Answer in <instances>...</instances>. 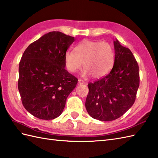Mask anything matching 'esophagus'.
I'll return each mask as SVG.
<instances>
[{
    "instance_id": "1",
    "label": "esophagus",
    "mask_w": 158,
    "mask_h": 158,
    "mask_svg": "<svg viewBox=\"0 0 158 158\" xmlns=\"http://www.w3.org/2000/svg\"><path fill=\"white\" fill-rule=\"evenodd\" d=\"M83 83H84V81L82 79H78V84H79V85H82Z\"/></svg>"
}]
</instances>
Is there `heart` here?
Here are the masks:
<instances>
[{
  "label": "heart",
  "mask_w": 158,
  "mask_h": 158,
  "mask_svg": "<svg viewBox=\"0 0 158 158\" xmlns=\"http://www.w3.org/2000/svg\"><path fill=\"white\" fill-rule=\"evenodd\" d=\"M75 52L68 50L64 54V63L67 70L74 73L81 68L82 76L90 75L95 79L103 77L111 70L114 61L113 48L106 42L83 40L77 44Z\"/></svg>",
  "instance_id": "b5f03b06"
}]
</instances>
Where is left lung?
<instances>
[{
	"label": "left lung",
	"mask_w": 158,
	"mask_h": 158,
	"mask_svg": "<svg viewBox=\"0 0 158 158\" xmlns=\"http://www.w3.org/2000/svg\"><path fill=\"white\" fill-rule=\"evenodd\" d=\"M115 57L111 71L87 86L85 108L89 116L111 121L123 116L133 105L139 86V66L131 51L114 41Z\"/></svg>",
	"instance_id": "left-lung-1"
}]
</instances>
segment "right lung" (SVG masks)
<instances>
[{"label": "right lung", "mask_w": 158, "mask_h": 158, "mask_svg": "<svg viewBox=\"0 0 158 158\" xmlns=\"http://www.w3.org/2000/svg\"><path fill=\"white\" fill-rule=\"evenodd\" d=\"M75 38L50 31L31 43L19 66L18 89L24 108L35 117L59 116L78 79L65 68L64 54Z\"/></svg>", "instance_id": "obj_1"}]
</instances>
